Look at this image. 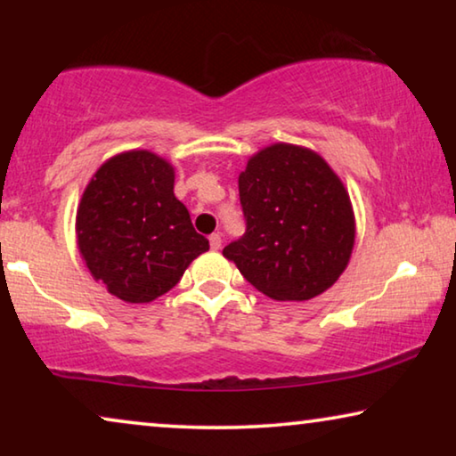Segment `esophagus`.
I'll return each instance as SVG.
<instances>
[{"label": "esophagus", "mask_w": 456, "mask_h": 456, "mask_svg": "<svg viewBox=\"0 0 456 456\" xmlns=\"http://www.w3.org/2000/svg\"><path fill=\"white\" fill-rule=\"evenodd\" d=\"M209 247L214 248V251H217V248H222V236L220 234H211L209 236Z\"/></svg>", "instance_id": "obj_1"}]
</instances>
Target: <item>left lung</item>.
<instances>
[{"label": "left lung", "instance_id": "1", "mask_svg": "<svg viewBox=\"0 0 456 456\" xmlns=\"http://www.w3.org/2000/svg\"><path fill=\"white\" fill-rule=\"evenodd\" d=\"M247 230L224 247L247 282L276 301H309L351 259V199L326 159L297 145L261 149L239 176Z\"/></svg>", "mask_w": 456, "mask_h": 456}]
</instances>
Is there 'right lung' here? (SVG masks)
Segmentation results:
<instances>
[{"label": "right lung", "mask_w": 456, "mask_h": 456, "mask_svg": "<svg viewBox=\"0 0 456 456\" xmlns=\"http://www.w3.org/2000/svg\"><path fill=\"white\" fill-rule=\"evenodd\" d=\"M77 239L91 276L126 303L166 295L209 248L174 197V167L142 149L95 172L78 203Z\"/></svg>", "instance_id": "obj_1"}]
</instances>
